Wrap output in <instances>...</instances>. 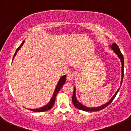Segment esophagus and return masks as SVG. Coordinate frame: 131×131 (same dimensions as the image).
<instances>
[{"mask_svg":"<svg viewBox=\"0 0 131 131\" xmlns=\"http://www.w3.org/2000/svg\"><path fill=\"white\" fill-rule=\"evenodd\" d=\"M75 77V73L74 71H70L67 74V79L70 81L73 79Z\"/></svg>","mask_w":131,"mask_h":131,"instance_id":"obj_1","label":"esophagus"}]
</instances>
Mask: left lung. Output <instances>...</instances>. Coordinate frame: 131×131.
<instances>
[{"mask_svg":"<svg viewBox=\"0 0 131 131\" xmlns=\"http://www.w3.org/2000/svg\"><path fill=\"white\" fill-rule=\"evenodd\" d=\"M112 49H113V50L117 54L119 59L121 60V64H122V78H121V85L122 84L123 82V77H124V57H123V55L121 53V52L120 51V49H119V47L118 45L116 44V43H113L111 46ZM120 88H119L118 89V91H116V92L115 93V95H113V97H112L110 100H109V102H108L107 103H105V105H102V106H99V107H95V108H89V107H86V106H84L83 105L81 104V103H79V102L78 101L77 99H76V88H74V92H73V97H72V101H73V105H74V106L77 108L81 110L82 111H85V112H97V111H100L101 110L105 108H106V106H108V105L112 103L113 100H114V99L115 98L116 95V94H118V91H119Z\"/></svg>","mask_w":131,"mask_h":131,"instance_id":"left-lung-1","label":"left lung"}]
</instances>
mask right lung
<instances>
[{"label":"right lung","instance_id":"1","mask_svg":"<svg viewBox=\"0 0 131 131\" xmlns=\"http://www.w3.org/2000/svg\"><path fill=\"white\" fill-rule=\"evenodd\" d=\"M24 42H25V41H23L21 44L20 46L18 47V48L16 49L15 53V54H14V56H13V58H14L15 56L16 55V52H17L19 50V49H20L21 47L23 45ZM66 78H67V75H64V76H61V77L60 78V79L59 81H58V84H57L56 88H55V91H54L53 96H52V99H50V101L49 102V103H48V104H47L46 105H45V106H42V107L39 108L29 109V110H31V111H32V112H46V111H47V110H49L52 108V106H53L54 103H55V99H56V96H57V94H58V92L60 91V90L61 87L63 85L64 82H66Z\"/></svg>","mask_w":131,"mask_h":131}]
</instances>
